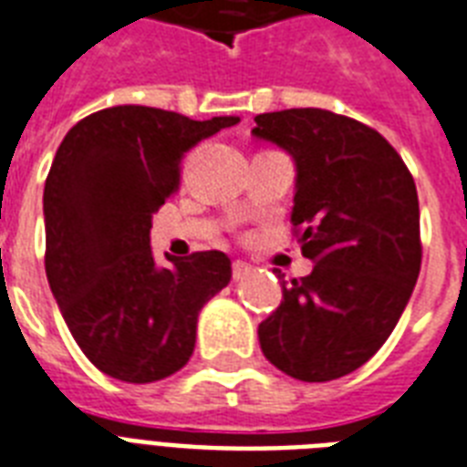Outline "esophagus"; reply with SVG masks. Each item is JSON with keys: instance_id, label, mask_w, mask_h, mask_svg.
<instances>
[{"instance_id": "obj_1", "label": "esophagus", "mask_w": 467, "mask_h": 467, "mask_svg": "<svg viewBox=\"0 0 467 467\" xmlns=\"http://www.w3.org/2000/svg\"><path fill=\"white\" fill-rule=\"evenodd\" d=\"M253 270H255V267L244 263V260H236V263L231 265V275H234V280H236V283L238 280H245L248 275H253Z\"/></svg>"}]
</instances>
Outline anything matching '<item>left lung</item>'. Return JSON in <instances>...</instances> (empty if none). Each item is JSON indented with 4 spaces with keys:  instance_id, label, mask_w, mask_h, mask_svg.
Here are the masks:
<instances>
[{
    "instance_id": "8db88e82",
    "label": "left lung",
    "mask_w": 467,
    "mask_h": 467,
    "mask_svg": "<svg viewBox=\"0 0 467 467\" xmlns=\"http://www.w3.org/2000/svg\"><path fill=\"white\" fill-rule=\"evenodd\" d=\"M251 133L295 162L290 222L317 263L283 280V302L258 327L260 348L290 378L336 380L380 350L417 285V184L380 133L334 111L258 114Z\"/></svg>"
}]
</instances>
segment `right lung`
Returning <instances> with one entry per match:
<instances>
[{"instance_id":"obj_1","label":"right lung","mask_w":467,"mask_h":467,"mask_svg":"<svg viewBox=\"0 0 467 467\" xmlns=\"http://www.w3.org/2000/svg\"><path fill=\"white\" fill-rule=\"evenodd\" d=\"M238 121L121 104L78 121L57 148L43 190L46 275L72 338L104 375L146 385L192 356L197 317L229 285L231 260L202 251L158 265L150 226L184 153Z\"/></svg>"}]
</instances>
